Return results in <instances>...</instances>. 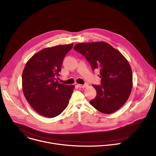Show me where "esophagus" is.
Here are the masks:
<instances>
[{"mask_svg":"<svg viewBox=\"0 0 156 156\" xmlns=\"http://www.w3.org/2000/svg\"><path fill=\"white\" fill-rule=\"evenodd\" d=\"M78 86L80 87H81V88H84V87H86L87 86V84H78Z\"/></svg>","mask_w":156,"mask_h":156,"instance_id":"34e87169","label":"esophagus"}]
</instances>
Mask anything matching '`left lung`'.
<instances>
[{
    "label": "left lung",
    "mask_w": 156,
    "mask_h": 156,
    "mask_svg": "<svg viewBox=\"0 0 156 156\" xmlns=\"http://www.w3.org/2000/svg\"><path fill=\"white\" fill-rule=\"evenodd\" d=\"M73 49L86 58L93 72L99 71L101 85H93L97 95L90 104L103 114L115 112L131 91L133 76L128 62L119 51L102 41L78 43Z\"/></svg>",
    "instance_id": "left-lung-1"
}]
</instances>
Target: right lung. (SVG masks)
I'll return each mask as SVG.
<instances>
[{
    "mask_svg": "<svg viewBox=\"0 0 156 156\" xmlns=\"http://www.w3.org/2000/svg\"><path fill=\"white\" fill-rule=\"evenodd\" d=\"M73 44L45 48L27 63L22 74V88L27 101L46 117L60 115L67 107L74 85L59 83V72L65 55Z\"/></svg>",
    "mask_w": 156,
    "mask_h": 156,
    "instance_id": "add662e5",
    "label": "right lung"
}]
</instances>
